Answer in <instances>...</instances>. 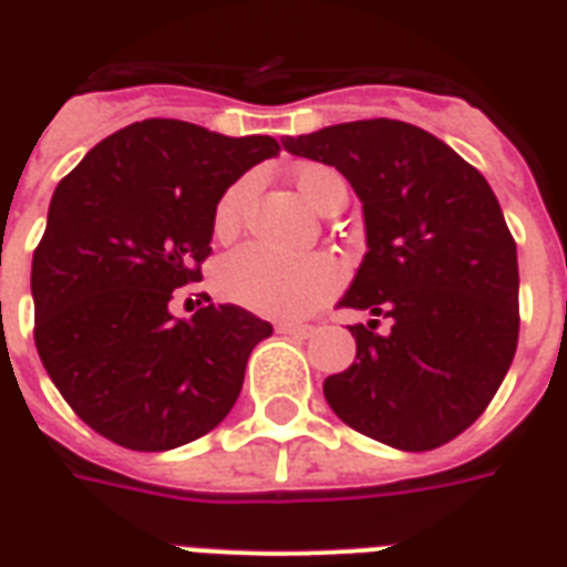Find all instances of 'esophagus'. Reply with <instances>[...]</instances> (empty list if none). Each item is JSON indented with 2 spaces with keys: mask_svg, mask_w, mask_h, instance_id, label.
<instances>
[{
  "mask_svg": "<svg viewBox=\"0 0 567 567\" xmlns=\"http://www.w3.org/2000/svg\"><path fill=\"white\" fill-rule=\"evenodd\" d=\"M276 329H279L282 336H293V338L315 336V327H311V323H297V320H285V323H279Z\"/></svg>",
  "mask_w": 567,
  "mask_h": 567,
  "instance_id": "1",
  "label": "esophagus"
}]
</instances>
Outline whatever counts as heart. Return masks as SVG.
Returning a JSON list of instances; mask_svg holds the SVG:
<instances>
[{
    "instance_id": "1",
    "label": "heart",
    "mask_w": 567,
    "mask_h": 567,
    "mask_svg": "<svg viewBox=\"0 0 567 567\" xmlns=\"http://www.w3.org/2000/svg\"><path fill=\"white\" fill-rule=\"evenodd\" d=\"M293 188L318 212L332 208L344 199L347 185L327 164H300L293 171ZM252 182L240 179L214 208V231L229 238L240 229L244 208H247ZM214 285L226 300L247 306L258 315H279L297 318L318 309L320 302L336 293L341 285V267L336 258L315 252V256H282L261 244H244L231 249L214 267Z\"/></svg>"
}]
</instances>
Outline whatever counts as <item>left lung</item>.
Segmentation results:
<instances>
[{
  "mask_svg": "<svg viewBox=\"0 0 567 567\" xmlns=\"http://www.w3.org/2000/svg\"><path fill=\"white\" fill-rule=\"evenodd\" d=\"M344 173L364 205L368 252L338 306L355 362L323 382L332 412L396 450H435L485 412L518 347V249L476 167L403 120H355L285 137ZM389 329L378 332V318Z\"/></svg>",
  "mask_w": 567,
  "mask_h": 567,
  "instance_id": "8db88e82",
  "label": "left lung"
}]
</instances>
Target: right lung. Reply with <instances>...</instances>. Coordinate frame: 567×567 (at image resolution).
<instances>
[{
  "instance_id": "right-lung-1",
  "label": "right lung",
  "mask_w": 567,
  "mask_h": 567,
  "mask_svg": "<svg viewBox=\"0 0 567 567\" xmlns=\"http://www.w3.org/2000/svg\"><path fill=\"white\" fill-rule=\"evenodd\" d=\"M282 146L185 120H141L58 182L31 258L34 347L91 430L128 450H173L212 432L244 385L267 320L214 306L173 318L176 288L203 279L214 208Z\"/></svg>"
}]
</instances>
